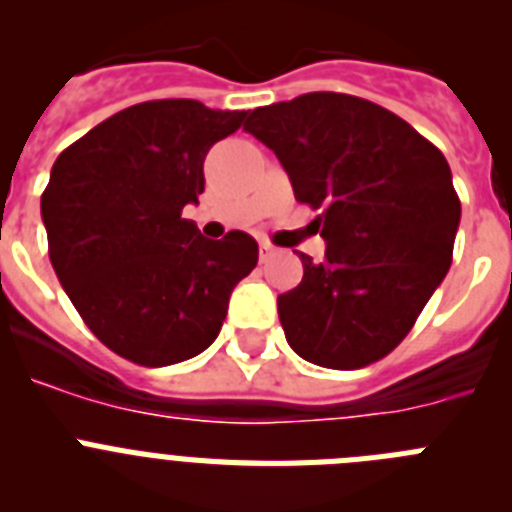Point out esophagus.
I'll return each mask as SVG.
<instances>
[{"instance_id": "esophagus-1", "label": "esophagus", "mask_w": 512, "mask_h": 512, "mask_svg": "<svg viewBox=\"0 0 512 512\" xmlns=\"http://www.w3.org/2000/svg\"><path fill=\"white\" fill-rule=\"evenodd\" d=\"M271 256H274V246H271V243H261V246H259L261 264H264V261H269Z\"/></svg>"}]
</instances>
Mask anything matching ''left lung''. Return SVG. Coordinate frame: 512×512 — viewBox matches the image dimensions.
Listing matches in <instances>:
<instances>
[{"instance_id":"1","label":"left lung","mask_w":512,"mask_h":512,"mask_svg":"<svg viewBox=\"0 0 512 512\" xmlns=\"http://www.w3.org/2000/svg\"><path fill=\"white\" fill-rule=\"evenodd\" d=\"M243 130L277 153L312 210L325 259L279 295L297 356L361 369L408 336L451 266L461 202L443 153L369 99L310 92L259 107Z\"/></svg>"}]
</instances>
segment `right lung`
I'll return each instance as SVG.
<instances>
[{
  "mask_svg": "<svg viewBox=\"0 0 512 512\" xmlns=\"http://www.w3.org/2000/svg\"><path fill=\"white\" fill-rule=\"evenodd\" d=\"M246 115L153 99L107 117L56 158L40 197L48 256L81 320L122 359L169 366L202 354L233 287L259 261L243 230L210 241L182 217L205 192L212 143Z\"/></svg>",
  "mask_w": 512,
  "mask_h": 512,
  "instance_id": "add662e5",
  "label": "right lung"
}]
</instances>
